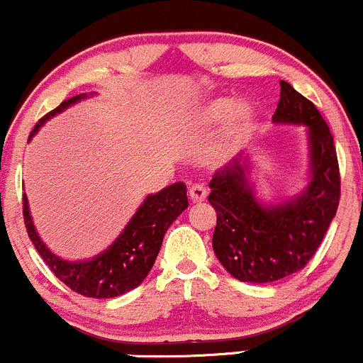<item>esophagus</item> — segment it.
<instances>
[{"instance_id":"esophagus-1","label":"esophagus","mask_w":363,"mask_h":363,"mask_svg":"<svg viewBox=\"0 0 363 363\" xmlns=\"http://www.w3.org/2000/svg\"><path fill=\"white\" fill-rule=\"evenodd\" d=\"M189 194H190V201L192 202H202L206 201V197H208V189H206V185H202V183H196V185L190 186Z\"/></svg>"}]
</instances>
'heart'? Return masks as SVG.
I'll use <instances>...</instances> for the list:
<instances>
[{"mask_svg": "<svg viewBox=\"0 0 363 363\" xmlns=\"http://www.w3.org/2000/svg\"><path fill=\"white\" fill-rule=\"evenodd\" d=\"M208 114L213 121L227 119L228 116H230L227 131H225V140H227L228 147L239 145L240 142H244L251 135L256 124V118H258L255 105L249 102L235 104L232 99L216 100L209 107Z\"/></svg>", "mask_w": 363, "mask_h": 363, "instance_id": "obj_1", "label": "heart"}]
</instances>
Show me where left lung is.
I'll return each mask as SVG.
<instances>
[{"instance_id": "left-lung-1", "label": "left lung", "mask_w": 363, "mask_h": 363, "mask_svg": "<svg viewBox=\"0 0 363 363\" xmlns=\"http://www.w3.org/2000/svg\"><path fill=\"white\" fill-rule=\"evenodd\" d=\"M275 123L306 124L311 182L286 204L256 201L244 162L235 159L209 182L208 201L216 211L213 249L225 270L242 282L264 284L303 270L336 216L341 177L333 133L313 102L280 81Z\"/></svg>"}]
</instances>
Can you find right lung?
Returning <instances> with one entry per match:
<instances>
[{
    "label": "right lung",
    "instance_id": "obj_1",
    "mask_svg": "<svg viewBox=\"0 0 363 363\" xmlns=\"http://www.w3.org/2000/svg\"><path fill=\"white\" fill-rule=\"evenodd\" d=\"M84 95L72 96L64 100L57 108L48 112L38 121L34 130L30 131L29 138L40 130L45 121L67 108L69 105L76 104ZM24 202V223L33 240L34 247L40 256L55 274L58 280L65 284L69 289L88 298H116L124 292L135 289L149 275L154 261L157 258L161 249L162 239L166 230L177 220L180 214L189 208L186 201V189L183 183H173L167 189H162L159 194L145 199L130 223L126 225L124 232L121 233L114 244L107 251L100 252L96 258L88 261H64L58 256L50 252L46 245L41 242L40 235L36 233L33 220H30L27 197H22Z\"/></svg>",
    "mask_w": 363,
    "mask_h": 363
}]
</instances>
